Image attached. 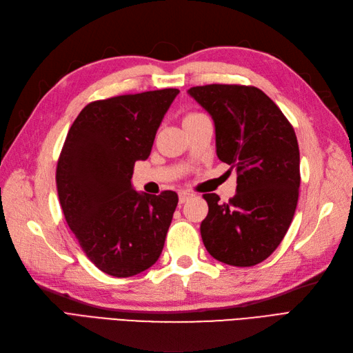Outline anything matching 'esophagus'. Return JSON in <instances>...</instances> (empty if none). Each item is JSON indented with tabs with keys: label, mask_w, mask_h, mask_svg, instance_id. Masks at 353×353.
Here are the masks:
<instances>
[{
	"label": "esophagus",
	"mask_w": 353,
	"mask_h": 353,
	"mask_svg": "<svg viewBox=\"0 0 353 353\" xmlns=\"http://www.w3.org/2000/svg\"><path fill=\"white\" fill-rule=\"evenodd\" d=\"M191 197H193V194H191V193H187V191H181V193H179V203H185Z\"/></svg>",
	"instance_id": "esophagus-1"
}]
</instances>
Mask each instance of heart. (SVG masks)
Returning a JSON list of instances; mask_svg holds the SVG:
<instances>
[{"instance_id": "heart-1", "label": "heart", "mask_w": 353, "mask_h": 353, "mask_svg": "<svg viewBox=\"0 0 353 353\" xmlns=\"http://www.w3.org/2000/svg\"><path fill=\"white\" fill-rule=\"evenodd\" d=\"M201 113H188L185 117H184V122L185 121H188V119H193V117H197V116H200Z\"/></svg>"}]
</instances>
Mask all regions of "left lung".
<instances>
[{
    "label": "left lung",
    "instance_id": "1",
    "mask_svg": "<svg viewBox=\"0 0 353 353\" xmlns=\"http://www.w3.org/2000/svg\"><path fill=\"white\" fill-rule=\"evenodd\" d=\"M215 123L216 154L237 170L228 203L205 194L209 213L200 232L206 250L232 266L261 263L290 227L301 185L293 126L256 87L212 83L188 90Z\"/></svg>",
    "mask_w": 353,
    "mask_h": 353
}]
</instances>
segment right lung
Segmentation results:
<instances>
[{
	"instance_id": "1",
	"label": "right lung",
	"mask_w": 353,
	"mask_h": 353,
	"mask_svg": "<svg viewBox=\"0 0 353 353\" xmlns=\"http://www.w3.org/2000/svg\"><path fill=\"white\" fill-rule=\"evenodd\" d=\"M178 94L166 88L92 101L61 148L56 183L68 225L88 259L117 279L148 270L163 250L178 196L138 193L131 178Z\"/></svg>"
}]
</instances>
